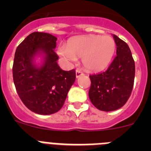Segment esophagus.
<instances>
[{
	"label": "esophagus",
	"mask_w": 151,
	"mask_h": 151,
	"mask_svg": "<svg viewBox=\"0 0 151 151\" xmlns=\"http://www.w3.org/2000/svg\"><path fill=\"white\" fill-rule=\"evenodd\" d=\"M82 75H83V73L82 71H80V70H76V78H79Z\"/></svg>",
	"instance_id": "34e87169"
}]
</instances>
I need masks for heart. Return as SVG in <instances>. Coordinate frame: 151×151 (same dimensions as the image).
Returning <instances> with one entry per match:
<instances>
[{
    "label": "heart",
    "mask_w": 151,
    "mask_h": 151,
    "mask_svg": "<svg viewBox=\"0 0 151 151\" xmlns=\"http://www.w3.org/2000/svg\"><path fill=\"white\" fill-rule=\"evenodd\" d=\"M116 51V42L110 35L81 36L71 39L67 46H60L58 54L70 62L82 57L84 68L89 72H100L111 62Z\"/></svg>",
    "instance_id": "b5f03b06"
}]
</instances>
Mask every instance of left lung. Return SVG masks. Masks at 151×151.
Returning a JSON list of instances; mask_svg holds the SVG:
<instances>
[{
  "label": "left lung",
  "instance_id": "obj_1",
  "mask_svg": "<svg viewBox=\"0 0 151 151\" xmlns=\"http://www.w3.org/2000/svg\"><path fill=\"white\" fill-rule=\"evenodd\" d=\"M116 57L104 73L90 76L88 95L91 102L102 111L110 112L127 102L134 85L135 66L132 52L125 41L113 35Z\"/></svg>",
  "mask_w": 151,
  "mask_h": 151
}]
</instances>
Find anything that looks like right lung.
Returning a JSON list of instances; mask_svg holds the SVG:
<instances>
[{
    "label": "right lung",
    "instance_id": "obj_1",
    "mask_svg": "<svg viewBox=\"0 0 151 151\" xmlns=\"http://www.w3.org/2000/svg\"><path fill=\"white\" fill-rule=\"evenodd\" d=\"M57 38L48 33L32 32L17 47L13 66L17 94L26 107L38 114L50 115L60 110L76 80V71H64L54 51ZM37 56L42 61L36 63Z\"/></svg>",
    "mask_w": 151,
    "mask_h": 151
}]
</instances>
